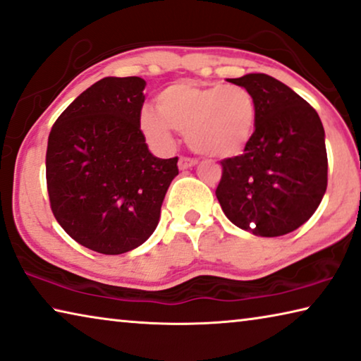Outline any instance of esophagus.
I'll list each match as a JSON object with an SVG mask.
<instances>
[{"mask_svg": "<svg viewBox=\"0 0 361 361\" xmlns=\"http://www.w3.org/2000/svg\"><path fill=\"white\" fill-rule=\"evenodd\" d=\"M197 162L194 159H190V157H180L178 159V169L180 170H188V169H191V167H194V165H196Z\"/></svg>", "mask_w": 361, "mask_h": 361, "instance_id": "1", "label": "esophagus"}]
</instances>
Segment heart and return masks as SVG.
<instances>
[{"label":"heart","instance_id":"b5f03b06","mask_svg":"<svg viewBox=\"0 0 361 361\" xmlns=\"http://www.w3.org/2000/svg\"><path fill=\"white\" fill-rule=\"evenodd\" d=\"M157 107L142 109L140 127L159 151L173 149L176 130L186 133L188 145L199 154L233 157L254 135V96L239 85L173 83L160 91Z\"/></svg>","mask_w":361,"mask_h":361}]
</instances>
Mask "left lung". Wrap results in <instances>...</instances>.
<instances>
[{
    "label": "left lung",
    "instance_id": "8db88e82",
    "mask_svg": "<svg viewBox=\"0 0 361 361\" xmlns=\"http://www.w3.org/2000/svg\"><path fill=\"white\" fill-rule=\"evenodd\" d=\"M228 82L250 91L257 120L244 154L221 160L216 199L241 230L283 236L310 219L326 192L323 123L305 99L267 73Z\"/></svg>",
    "mask_w": 361,
    "mask_h": 361
}]
</instances>
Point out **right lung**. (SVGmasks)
Returning <instances> with one entry per match:
<instances>
[{
    "mask_svg": "<svg viewBox=\"0 0 361 361\" xmlns=\"http://www.w3.org/2000/svg\"><path fill=\"white\" fill-rule=\"evenodd\" d=\"M146 82L106 77L91 85L51 128L47 183L64 231L94 252L133 250L157 228L178 157L159 159L140 128Z\"/></svg>",
    "mask_w": 361,
    "mask_h": 361,
    "instance_id": "right-lung-1",
    "label": "right lung"
}]
</instances>
